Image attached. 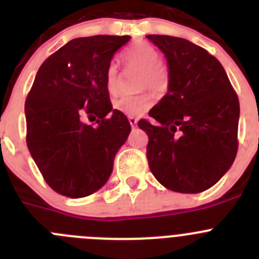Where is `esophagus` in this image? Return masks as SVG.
<instances>
[{
  "label": "esophagus",
  "mask_w": 259,
  "mask_h": 259,
  "mask_svg": "<svg viewBox=\"0 0 259 259\" xmlns=\"http://www.w3.org/2000/svg\"><path fill=\"white\" fill-rule=\"evenodd\" d=\"M128 122H130V124H131L132 128H135L137 124V119L135 118V116H128Z\"/></svg>",
  "instance_id": "34e87169"
}]
</instances>
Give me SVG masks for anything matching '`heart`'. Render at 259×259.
<instances>
[{"instance_id": "1", "label": "heart", "mask_w": 259, "mask_h": 259, "mask_svg": "<svg viewBox=\"0 0 259 259\" xmlns=\"http://www.w3.org/2000/svg\"><path fill=\"white\" fill-rule=\"evenodd\" d=\"M127 67L140 68L139 89L150 88L158 95H163L170 88V71L163 62L159 61V52L145 41L135 42L123 54ZM120 79L116 65L111 63L106 71V89L110 95L119 92ZM154 104V96L150 91L139 95L122 96L113 104L114 109L128 116H139L150 109Z\"/></svg>"}]
</instances>
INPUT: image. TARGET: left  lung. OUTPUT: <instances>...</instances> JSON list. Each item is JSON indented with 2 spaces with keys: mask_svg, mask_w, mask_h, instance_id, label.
Segmentation results:
<instances>
[{
  "mask_svg": "<svg viewBox=\"0 0 259 259\" xmlns=\"http://www.w3.org/2000/svg\"><path fill=\"white\" fill-rule=\"evenodd\" d=\"M167 58L170 88L139 127L149 143L150 171L163 187L200 193L221 179L236 158L240 104L221 62L185 38L148 35Z\"/></svg>",
  "mask_w": 259,
  "mask_h": 259,
  "instance_id": "8db88e82",
  "label": "left lung"
}]
</instances>
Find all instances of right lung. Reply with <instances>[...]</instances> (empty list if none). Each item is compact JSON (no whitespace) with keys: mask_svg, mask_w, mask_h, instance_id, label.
I'll return each instance as SVG.
<instances>
[{"mask_svg":"<svg viewBox=\"0 0 259 259\" xmlns=\"http://www.w3.org/2000/svg\"><path fill=\"white\" fill-rule=\"evenodd\" d=\"M130 38H74L48 57L36 74L24 105L27 146L45 182L62 196L85 197L101 188L131 132L127 116L113 110L106 89L111 58ZM83 115L98 116V125L83 123Z\"/></svg>","mask_w":259,"mask_h":259,"instance_id":"add662e5","label":"right lung"}]
</instances>
